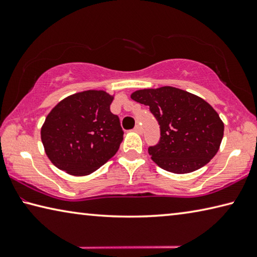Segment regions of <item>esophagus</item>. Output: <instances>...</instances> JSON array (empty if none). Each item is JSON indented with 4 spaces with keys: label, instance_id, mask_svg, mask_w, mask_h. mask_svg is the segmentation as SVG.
Instances as JSON below:
<instances>
[{
    "label": "esophagus",
    "instance_id": "34e87169",
    "mask_svg": "<svg viewBox=\"0 0 257 257\" xmlns=\"http://www.w3.org/2000/svg\"><path fill=\"white\" fill-rule=\"evenodd\" d=\"M134 130H135V132H136V133H138V134H142V133H143V129H142V125H141V124H136V125H135Z\"/></svg>",
    "mask_w": 257,
    "mask_h": 257
}]
</instances>
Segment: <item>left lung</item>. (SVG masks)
<instances>
[{"label": "left lung", "instance_id": "left-lung-1", "mask_svg": "<svg viewBox=\"0 0 257 257\" xmlns=\"http://www.w3.org/2000/svg\"><path fill=\"white\" fill-rule=\"evenodd\" d=\"M132 98L149 105L160 124V141L149 147L152 160L160 168L173 173H189L214 158L224 125L203 98L170 86L137 90Z\"/></svg>", "mask_w": 257, "mask_h": 257}]
</instances>
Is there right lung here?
<instances>
[{
	"instance_id": "obj_1",
	"label": "right lung",
	"mask_w": 257,
	"mask_h": 257,
	"mask_svg": "<svg viewBox=\"0 0 257 257\" xmlns=\"http://www.w3.org/2000/svg\"><path fill=\"white\" fill-rule=\"evenodd\" d=\"M113 97L86 90L54 106L41 130L51 162L73 176H86L105 164L123 139L118 115L110 111Z\"/></svg>"
}]
</instances>
